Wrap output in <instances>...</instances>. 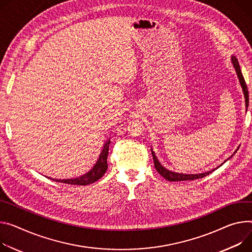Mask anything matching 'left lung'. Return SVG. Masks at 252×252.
Instances as JSON below:
<instances>
[{
  "label": "left lung",
  "mask_w": 252,
  "mask_h": 252,
  "mask_svg": "<svg viewBox=\"0 0 252 252\" xmlns=\"http://www.w3.org/2000/svg\"><path fill=\"white\" fill-rule=\"evenodd\" d=\"M231 62L233 64V67L234 69L236 71V74H237V77L239 79V82H240V85H241V88H242V91H243V95H244V98H245V105H246V109L248 107V90H247V86H246V83H245V80H244V77L241 73V70H240V66H239V63H238V60L235 56H231ZM152 155H153V158H154V164H155V168L156 170L158 171V173L161 175L162 177H164L166 180L170 181V182H177V181H189V180H196V179H200V178H203L205 176L209 175L210 173H212L213 171H215L217 168L221 167L222 164H224L226 161H224V163H222L219 167H217L216 169H213L211 171H207V172H204V173H199V174H183V173H177V172H173L171 170H168L166 169L164 166H162V164L159 163V161L158 159L157 156L155 155V152L153 151L152 149ZM231 158V157H230Z\"/></svg>",
  "instance_id": "obj_1"
}]
</instances>
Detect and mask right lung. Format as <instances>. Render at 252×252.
Returning <instances> with one entry per match:
<instances>
[{
	"mask_svg": "<svg viewBox=\"0 0 252 252\" xmlns=\"http://www.w3.org/2000/svg\"><path fill=\"white\" fill-rule=\"evenodd\" d=\"M109 144H110V139H107V141L104 143L102 147L101 153L99 154L96 163L93 168H91V170H89L84 175H81L76 178H71V179H53L50 177H47V178L50 180L64 183V184H69V185L86 186L89 184H93V183L99 180L107 170V155H108Z\"/></svg>",
	"mask_w": 252,
	"mask_h": 252,
	"instance_id": "right-lung-1",
	"label": "right lung"
}]
</instances>
